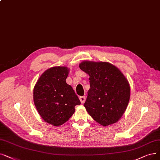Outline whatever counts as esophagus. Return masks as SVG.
<instances>
[{
	"label": "esophagus",
	"instance_id": "esophagus-1",
	"mask_svg": "<svg viewBox=\"0 0 160 160\" xmlns=\"http://www.w3.org/2000/svg\"><path fill=\"white\" fill-rule=\"evenodd\" d=\"M80 101L81 102L82 104L84 103L85 102V101H86V97L85 96H82V97H80Z\"/></svg>",
	"mask_w": 160,
	"mask_h": 160
}]
</instances>
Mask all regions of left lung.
Wrapping results in <instances>:
<instances>
[{
	"instance_id": "obj_1",
	"label": "left lung",
	"mask_w": 160,
	"mask_h": 160,
	"mask_svg": "<svg viewBox=\"0 0 160 160\" xmlns=\"http://www.w3.org/2000/svg\"><path fill=\"white\" fill-rule=\"evenodd\" d=\"M79 67L89 76L90 89L84 106L102 126L118 121L130 99V86L118 68L108 62L84 61Z\"/></svg>"
}]
</instances>
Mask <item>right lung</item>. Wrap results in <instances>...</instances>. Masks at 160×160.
<instances>
[{
  "instance_id": "right-lung-1",
  "label": "right lung",
  "mask_w": 160,
  "mask_h": 160,
  "mask_svg": "<svg viewBox=\"0 0 160 160\" xmlns=\"http://www.w3.org/2000/svg\"><path fill=\"white\" fill-rule=\"evenodd\" d=\"M69 72L67 67H53L45 71L33 89L35 107L46 122L54 126L63 125L80 105L72 88L67 84Z\"/></svg>"
}]
</instances>
